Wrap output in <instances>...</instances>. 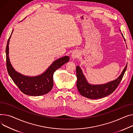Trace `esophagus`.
Returning a JSON list of instances; mask_svg holds the SVG:
<instances>
[{"label": "esophagus", "mask_w": 133, "mask_h": 133, "mask_svg": "<svg viewBox=\"0 0 133 133\" xmlns=\"http://www.w3.org/2000/svg\"><path fill=\"white\" fill-rule=\"evenodd\" d=\"M78 57V53L77 51H74L72 54V58L73 59H76Z\"/></svg>", "instance_id": "34e87169"}]
</instances>
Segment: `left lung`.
<instances>
[{
    "mask_svg": "<svg viewBox=\"0 0 133 133\" xmlns=\"http://www.w3.org/2000/svg\"><path fill=\"white\" fill-rule=\"evenodd\" d=\"M122 35L123 36L122 34ZM127 64L123 70L121 75L115 80L104 84L91 85L87 81L81 68L78 66H76V87L79 94L86 98L92 99L103 98L111 94L117 89L120 84L127 69Z\"/></svg>",
    "mask_w": 133,
    "mask_h": 133,
    "instance_id": "8db88e82",
    "label": "left lung"
}]
</instances>
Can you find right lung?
Here are the masks:
<instances>
[{"label": "right lung", "mask_w": 133, "mask_h": 133, "mask_svg": "<svg viewBox=\"0 0 133 133\" xmlns=\"http://www.w3.org/2000/svg\"><path fill=\"white\" fill-rule=\"evenodd\" d=\"M9 37L6 48V67L8 74L13 82L23 94L29 96H38L48 94L54 86V74L57 69L61 67L69 60L68 56H65L55 61L42 75L29 77L23 75L16 72L12 66L8 57Z\"/></svg>", "instance_id": "add662e5"}]
</instances>
